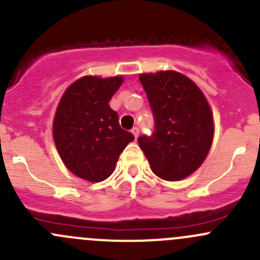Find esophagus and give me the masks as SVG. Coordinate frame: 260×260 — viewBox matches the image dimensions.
<instances>
[{"label":"esophagus","mask_w":260,"mask_h":260,"mask_svg":"<svg viewBox=\"0 0 260 260\" xmlns=\"http://www.w3.org/2000/svg\"><path fill=\"white\" fill-rule=\"evenodd\" d=\"M132 133H133V136H135L136 140H137L138 136H140V129H138V127H133L132 128Z\"/></svg>","instance_id":"esophagus-1"}]
</instances>
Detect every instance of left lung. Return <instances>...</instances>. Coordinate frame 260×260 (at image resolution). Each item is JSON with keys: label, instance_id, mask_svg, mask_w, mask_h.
Masks as SVG:
<instances>
[{"label": "left lung", "instance_id": "1", "mask_svg": "<svg viewBox=\"0 0 260 260\" xmlns=\"http://www.w3.org/2000/svg\"><path fill=\"white\" fill-rule=\"evenodd\" d=\"M154 119L152 135L138 137L154 175L167 181L187 177L201 166L214 137L208 101L192 80L172 70L141 74Z\"/></svg>", "mask_w": 260, "mask_h": 260}]
</instances>
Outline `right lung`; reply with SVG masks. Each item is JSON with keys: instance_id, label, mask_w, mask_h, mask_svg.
<instances>
[{"instance_id": "right-lung-1", "label": "right lung", "mask_w": 260, "mask_h": 260, "mask_svg": "<svg viewBox=\"0 0 260 260\" xmlns=\"http://www.w3.org/2000/svg\"><path fill=\"white\" fill-rule=\"evenodd\" d=\"M122 83V77H84L60 99L52 125L55 146L65 166L80 179L99 182L111 176L120 152L135 140L109 107Z\"/></svg>"}]
</instances>
